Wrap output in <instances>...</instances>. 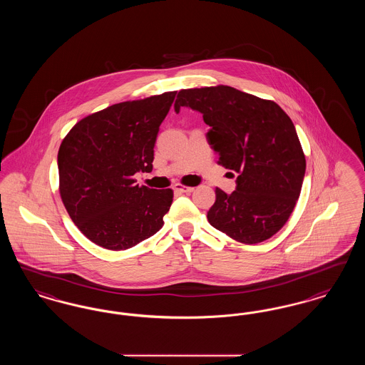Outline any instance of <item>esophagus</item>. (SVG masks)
I'll return each instance as SVG.
<instances>
[{"label":"esophagus","instance_id":"obj_1","mask_svg":"<svg viewBox=\"0 0 365 365\" xmlns=\"http://www.w3.org/2000/svg\"><path fill=\"white\" fill-rule=\"evenodd\" d=\"M174 190L178 191V192H191L194 189L192 187H187V186H183L180 183H176L174 186Z\"/></svg>","mask_w":365,"mask_h":365}]
</instances>
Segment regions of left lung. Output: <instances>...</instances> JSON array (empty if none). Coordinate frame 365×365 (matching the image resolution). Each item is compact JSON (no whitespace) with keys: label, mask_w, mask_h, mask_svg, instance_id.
Wrapping results in <instances>:
<instances>
[{"label":"left lung","mask_w":365,"mask_h":365,"mask_svg":"<svg viewBox=\"0 0 365 365\" xmlns=\"http://www.w3.org/2000/svg\"><path fill=\"white\" fill-rule=\"evenodd\" d=\"M182 106L202 113L217 163L238 175L231 194L215 190L210 226L247 245L275 235L294 209L307 167L292 119L274 101L222 85L180 90L175 112Z\"/></svg>","instance_id":"8db88e82"}]
</instances>
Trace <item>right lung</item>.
<instances>
[{
	"mask_svg": "<svg viewBox=\"0 0 365 365\" xmlns=\"http://www.w3.org/2000/svg\"><path fill=\"white\" fill-rule=\"evenodd\" d=\"M176 91L110 105L76 123L58 156L60 195L72 222L91 242L124 250L155 235L173 204L171 189L135 183L150 173L160 124Z\"/></svg>",
	"mask_w": 365,
	"mask_h": 365,
	"instance_id": "add662e5",
	"label": "right lung"
}]
</instances>
